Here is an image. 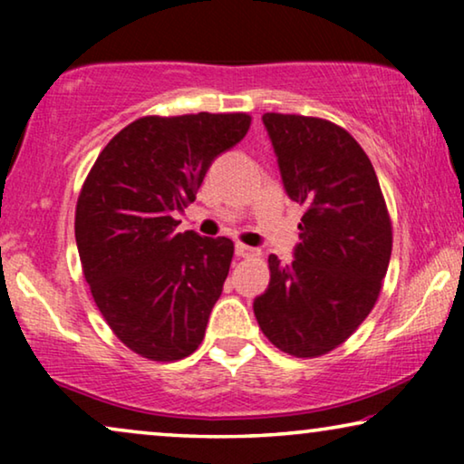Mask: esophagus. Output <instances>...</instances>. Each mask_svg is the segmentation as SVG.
I'll use <instances>...</instances> for the list:
<instances>
[{
    "mask_svg": "<svg viewBox=\"0 0 464 464\" xmlns=\"http://www.w3.org/2000/svg\"><path fill=\"white\" fill-rule=\"evenodd\" d=\"M237 256H238V257H262V251L256 249V246H249V245L238 243V245H237Z\"/></svg>",
    "mask_w": 464,
    "mask_h": 464,
    "instance_id": "obj_1",
    "label": "esophagus"
}]
</instances>
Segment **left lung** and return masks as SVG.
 Wrapping results in <instances>:
<instances>
[{"mask_svg": "<svg viewBox=\"0 0 464 464\" xmlns=\"http://www.w3.org/2000/svg\"><path fill=\"white\" fill-rule=\"evenodd\" d=\"M289 198L306 208L295 259L268 257L270 285L253 302L278 351L332 353L376 306L392 251V224L376 170L351 132L323 118L264 113Z\"/></svg>", "mask_w": 464, "mask_h": 464, "instance_id": "left-lung-1", "label": "left lung"}]
</instances>
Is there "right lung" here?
Listing matches in <instances>:
<instances>
[{
  "mask_svg": "<svg viewBox=\"0 0 464 464\" xmlns=\"http://www.w3.org/2000/svg\"><path fill=\"white\" fill-rule=\"evenodd\" d=\"M249 113L143 116L105 145L75 205V243L92 300L139 357L179 361L205 338L234 243L177 232L208 167L246 135Z\"/></svg>",
  "mask_w": 464,
  "mask_h": 464,
  "instance_id": "add662e5",
  "label": "right lung"
}]
</instances>
